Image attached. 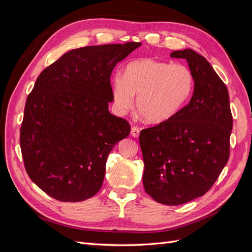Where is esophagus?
I'll list each match as a JSON object with an SVG mask.
<instances>
[{"label": "esophagus", "instance_id": "obj_1", "mask_svg": "<svg viewBox=\"0 0 252 252\" xmlns=\"http://www.w3.org/2000/svg\"><path fill=\"white\" fill-rule=\"evenodd\" d=\"M130 133H131V135L133 136V138H138V136L140 135V128L136 127V126H133L131 128Z\"/></svg>", "mask_w": 252, "mask_h": 252}]
</instances>
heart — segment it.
<instances>
[{
	"mask_svg": "<svg viewBox=\"0 0 252 252\" xmlns=\"http://www.w3.org/2000/svg\"><path fill=\"white\" fill-rule=\"evenodd\" d=\"M194 74L184 64H171L154 59L132 61L124 69V77L112 79V97L121 113L133 106L150 124L169 121L185 107L194 89Z\"/></svg>",
	"mask_w": 252,
	"mask_h": 252,
	"instance_id": "heart-1",
	"label": "heart"
}]
</instances>
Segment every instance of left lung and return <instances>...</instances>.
<instances>
[{"mask_svg":"<svg viewBox=\"0 0 252 252\" xmlns=\"http://www.w3.org/2000/svg\"><path fill=\"white\" fill-rule=\"evenodd\" d=\"M194 74L191 100L164 123L143 129L144 189L156 202L181 205L204 195L230 155L232 114L224 82L192 49L173 51Z\"/></svg>","mask_w":252,"mask_h":252,"instance_id":"8db88e82","label":"left lung"}]
</instances>
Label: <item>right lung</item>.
Instances as JSON below:
<instances>
[{
    "label": "right lung",
    "instance_id": "obj_1",
    "mask_svg": "<svg viewBox=\"0 0 252 252\" xmlns=\"http://www.w3.org/2000/svg\"><path fill=\"white\" fill-rule=\"evenodd\" d=\"M141 43L87 46L66 52L37 77L21 125L27 174L53 199L81 202L101 189L106 161L130 125L108 110L110 75Z\"/></svg>",
    "mask_w": 252,
    "mask_h": 252
}]
</instances>
